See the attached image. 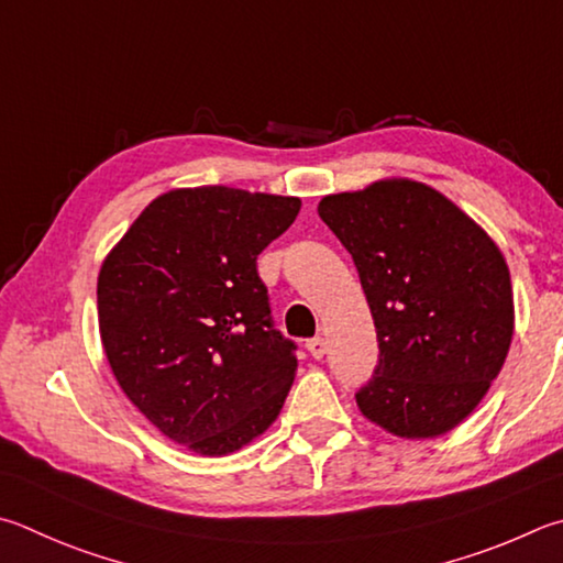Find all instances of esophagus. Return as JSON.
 I'll use <instances>...</instances> for the list:
<instances>
[{
    "label": "esophagus",
    "mask_w": 563,
    "mask_h": 563,
    "mask_svg": "<svg viewBox=\"0 0 563 563\" xmlns=\"http://www.w3.org/2000/svg\"><path fill=\"white\" fill-rule=\"evenodd\" d=\"M308 352L314 356V360H322L324 356V352H327V344H324V340L322 336H312V340H308Z\"/></svg>",
    "instance_id": "1"
}]
</instances>
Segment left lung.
<instances>
[{
    "label": "left lung",
    "mask_w": 563,
    "mask_h": 563,
    "mask_svg": "<svg viewBox=\"0 0 563 563\" xmlns=\"http://www.w3.org/2000/svg\"><path fill=\"white\" fill-rule=\"evenodd\" d=\"M317 213L352 253L379 340L374 379L356 394L362 416L408 441L453 431L512 344L503 251L445 194L406 177L330 194Z\"/></svg>",
    "instance_id": "1"
}]
</instances>
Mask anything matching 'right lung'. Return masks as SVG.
Masks as SVG:
<instances>
[{"label": "right lung", "instance_id": "right-lung-1", "mask_svg": "<svg viewBox=\"0 0 563 563\" xmlns=\"http://www.w3.org/2000/svg\"><path fill=\"white\" fill-rule=\"evenodd\" d=\"M300 207L221 184L169 189L100 265V342L122 394L201 457L268 431L295 382V344L273 330L255 258Z\"/></svg>", "mask_w": 563, "mask_h": 563}]
</instances>
